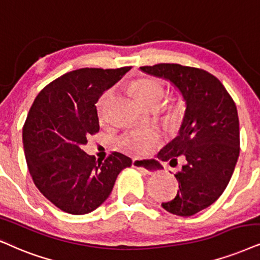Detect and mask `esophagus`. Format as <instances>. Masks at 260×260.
I'll return each instance as SVG.
<instances>
[{
  "mask_svg": "<svg viewBox=\"0 0 260 260\" xmlns=\"http://www.w3.org/2000/svg\"><path fill=\"white\" fill-rule=\"evenodd\" d=\"M133 167L134 168H138V169H141L144 170L145 173H151L153 169V166L151 162H147V160H144V159H139V158H133Z\"/></svg>",
  "mask_w": 260,
  "mask_h": 260,
  "instance_id": "obj_1",
  "label": "esophagus"
}]
</instances>
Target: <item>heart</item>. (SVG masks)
Here are the masks:
<instances>
[{
	"mask_svg": "<svg viewBox=\"0 0 260 260\" xmlns=\"http://www.w3.org/2000/svg\"><path fill=\"white\" fill-rule=\"evenodd\" d=\"M131 93L137 98L140 103L150 108H157L164 96V86L158 80L153 78H140L133 81L128 87ZM114 96L113 90H108L102 94L98 101L97 108L100 115H104L106 109ZM169 109H174L175 106L169 104ZM159 134L156 129L146 128V129H136L128 132L120 138V145L126 152L136 154H145L153 150Z\"/></svg>",
	"mask_w": 260,
	"mask_h": 260,
	"instance_id": "1",
	"label": "heart"
}]
</instances>
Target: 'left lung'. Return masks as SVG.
<instances>
[{
  "label": "left lung",
  "mask_w": 260,
  "mask_h": 260,
  "mask_svg": "<svg viewBox=\"0 0 260 260\" xmlns=\"http://www.w3.org/2000/svg\"><path fill=\"white\" fill-rule=\"evenodd\" d=\"M140 70L164 78L181 92L186 111L179 136L159 151L162 160H186L176 173L175 198L162 203L177 216L202 211L217 200L228 186L240 153L239 117L235 102L215 75L200 68L177 63L144 66ZM153 170L162 169L151 159Z\"/></svg>",
  "instance_id": "obj_1"
}]
</instances>
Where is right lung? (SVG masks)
Returning <instances> with one entry per match:
<instances>
[{
  "label": "right lung",
  "mask_w": 260,
  "mask_h": 260,
  "mask_svg": "<svg viewBox=\"0 0 260 260\" xmlns=\"http://www.w3.org/2000/svg\"><path fill=\"white\" fill-rule=\"evenodd\" d=\"M129 70L68 72L43 88L28 111L22 141L29 174L39 192L62 211L85 215L96 210L121 170L132 166L120 152L96 160L81 149L100 132L98 98Z\"/></svg>",
  "instance_id": "right-lung-1"
}]
</instances>
